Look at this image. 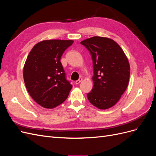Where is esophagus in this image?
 Here are the masks:
<instances>
[{"instance_id": "esophagus-1", "label": "esophagus", "mask_w": 156, "mask_h": 156, "mask_svg": "<svg viewBox=\"0 0 156 156\" xmlns=\"http://www.w3.org/2000/svg\"><path fill=\"white\" fill-rule=\"evenodd\" d=\"M82 81H83V79H82V78H79L78 80H77V81H75V84H79Z\"/></svg>"}]
</instances>
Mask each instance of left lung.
Here are the masks:
<instances>
[{
  "mask_svg": "<svg viewBox=\"0 0 156 156\" xmlns=\"http://www.w3.org/2000/svg\"><path fill=\"white\" fill-rule=\"evenodd\" d=\"M81 44L90 51L93 61L94 86L87 94L88 100L100 109H107L119 101L128 86V59L120 46L108 37L94 36Z\"/></svg>",
  "mask_w": 156,
  "mask_h": 156,
  "instance_id": "1",
  "label": "left lung"
}]
</instances>
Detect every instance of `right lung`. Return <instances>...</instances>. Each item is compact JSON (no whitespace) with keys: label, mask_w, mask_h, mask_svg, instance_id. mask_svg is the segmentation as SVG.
Instances as JSON below:
<instances>
[{"label":"right lung","mask_w":156,"mask_h":156,"mask_svg":"<svg viewBox=\"0 0 156 156\" xmlns=\"http://www.w3.org/2000/svg\"><path fill=\"white\" fill-rule=\"evenodd\" d=\"M73 40H48L36 44L27 56L23 78L28 92L37 104L53 108L66 100L72 85L66 79L60 58Z\"/></svg>","instance_id":"1"}]
</instances>
